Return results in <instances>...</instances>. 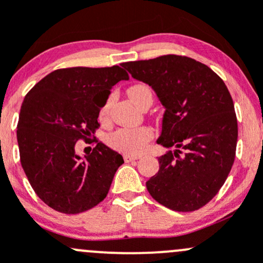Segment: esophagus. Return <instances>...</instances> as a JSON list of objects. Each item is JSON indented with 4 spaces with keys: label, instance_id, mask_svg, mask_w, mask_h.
<instances>
[{
    "label": "esophagus",
    "instance_id": "esophagus-1",
    "mask_svg": "<svg viewBox=\"0 0 263 263\" xmlns=\"http://www.w3.org/2000/svg\"><path fill=\"white\" fill-rule=\"evenodd\" d=\"M141 158V155H134V154H124L123 155V159L126 163H128V161H134V160H137V159Z\"/></svg>",
    "mask_w": 263,
    "mask_h": 263
}]
</instances>
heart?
Here are the masks:
<instances>
[{"mask_svg":"<svg viewBox=\"0 0 263 263\" xmlns=\"http://www.w3.org/2000/svg\"><path fill=\"white\" fill-rule=\"evenodd\" d=\"M127 94L135 104H139L140 100L146 95H151L150 89L145 84H135L128 87ZM110 100L108 99L99 109V121L107 123L109 121ZM154 131L147 126L136 127V128H119L112 132L107 137V142L115 150L123 151L128 154H139L146 147L148 142L153 140Z\"/></svg>","mask_w":263,"mask_h":263,"instance_id":"1","label":"heart"}]
</instances>
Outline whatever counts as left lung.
Wrapping results in <instances>:
<instances>
[{
  "mask_svg": "<svg viewBox=\"0 0 263 263\" xmlns=\"http://www.w3.org/2000/svg\"><path fill=\"white\" fill-rule=\"evenodd\" d=\"M122 66L155 90L165 107L156 142L177 147L159 158V172L146 182L148 193L171 210H198L217 195L234 164L238 122L227 85L209 66L185 55Z\"/></svg>",
  "mask_w": 263,
  "mask_h": 263,
  "instance_id": "left-lung-1",
  "label": "left lung"
}]
</instances>
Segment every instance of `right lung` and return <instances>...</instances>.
I'll use <instances>...</instances> for the list:
<instances>
[{
  "label": "right lung",
  "mask_w": 263,
  "mask_h": 263,
  "mask_svg": "<svg viewBox=\"0 0 263 263\" xmlns=\"http://www.w3.org/2000/svg\"><path fill=\"white\" fill-rule=\"evenodd\" d=\"M128 80L119 66L68 67L48 73L26 94L17 122L20 161L34 192L53 210L80 214L108 195L121 154L95 141L84 159L76 142L95 139L110 89Z\"/></svg>",
  "instance_id": "1"
}]
</instances>
